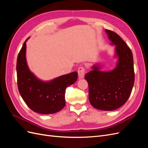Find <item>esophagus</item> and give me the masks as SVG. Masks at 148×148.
Returning <instances> with one entry per match:
<instances>
[{"mask_svg":"<svg viewBox=\"0 0 148 148\" xmlns=\"http://www.w3.org/2000/svg\"><path fill=\"white\" fill-rule=\"evenodd\" d=\"M84 73H85V69H84V67H83V66L79 67L78 69V77L79 78H84Z\"/></svg>","mask_w":148,"mask_h":148,"instance_id":"esophagus-1","label":"esophagus"}]
</instances>
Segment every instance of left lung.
<instances>
[{
	"instance_id": "1",
	"label": "left lung",
	"mask_w": 148,
	"mask_h": 148,
	"mask_svg": "<svg viewBox=\"0 0 148 148\" xmlns=\"http://www.w3.org/2000/svg\"><path fill=\"white\" fill-rule=\"evenodd\" d=\"M106 33L115 46V67L110 71H101L99 64L92 66V70L85 75L89 85V99L95 108L111 111L119 108L127 102L135 82L132 52L122 39L113 31Z\"/></svg>"
}]
</instances>
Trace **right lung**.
Wrapping results in <instances>:
<instances>
[{
  "label": "right lung",
  "mask_w": 148,
  "mask_h": 148,
  "mask_svg": "<svg viewBox=\"0 0 148 148\" xmlns=\"http://www.w3.org/2000/svg\"><path fill=\"white\" fill-rule=\"evenodd\" d=\"M23 43L16 62L18 88L23 99L33 111L51 114L61 110L65 106L66 88L75 83L78 73L73 71L50 81H42L31 72L26 58V41Z\"/></svg>",
  "instance_id": "add662e5"
}]
</instances>
